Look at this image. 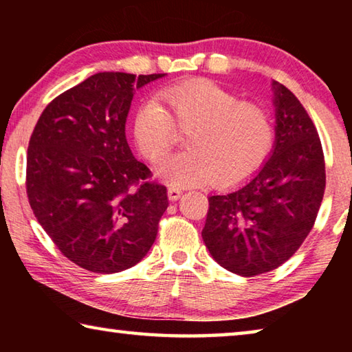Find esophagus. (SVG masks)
Masks as SVG:
<instances>
[{
  "instance_id": "obj_1",
  "label": "esophagus",
  "mask_w": 352,
  "mask_h": 352,
  "mask_svg": "<svg viewBox=\"0 0 352 352\" xmlns=\"http://www.w3.org/2000/svg\"><path fill=\"white\" fill-rule=\"evenodd\" d=\"M182 194H183L182 190L177 189V188H169V189H168V197H169L170 201H175V200L180 199Z\"/></svg>"
}]
</instances>
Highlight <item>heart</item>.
Wrapping results in <instances>:
<instances>
[{
  "mask_svg": "<svg viewBox=\"0 0 352 352\" xmlns=\"http://www.w3.org/2000/svg\"><path fill=\"white\" fill-rule=\"evenodd\" d=\"M158 99H147L133 118V138L151 162L169 152L175 126L188 132L189 151L174 155L155 168L172 186H195L214 180L217 186L245 182L269 157L275 124L262 107L242 102L241 96L211 80H189L164 88Z\"/></svg>",
  "mask_w": 352,
  "mask_h": 352,
  "instance_id": "b5f03b06",
  "label": "heart"
}]
</instances>
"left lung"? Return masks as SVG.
I'll use <instances>...</instances> for the list:
<instances>
[{
	"mask_svg": "<svg viewBox=\"0 0 352 352\" xmlns=\"http://www.w3.org/2000/svg\"><path fill=\"white\" fill-rule=\"evenodd\" d=\"M275 142L269 160L239 188L208 197L201 237L228 272H272L311 233L326 186L324 157L312 119L290 90L272 82Z\"/></svg>",
	"mask_w": 352,
	"mask_h": 352,
	"instance_id": "1",
	"label": "left lung"
}]
</instances>
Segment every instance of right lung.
Listing matches in <instances>:
<instances>
[{
    "label": "right lung",
    "instance_id": "right-lung-1",
    "mask_svg": "<svg viewBox=\"0 0 352 352\" xmlns=\"http://www.w3.org/2000/svg\"><path fill=\"white\" fill-rule=\"evenodd\" d=\"M166 74H93L41 113L28 148V199L57 248L94 273L127 270L157 239L166 188L133 157L126 122L135 90Z\"/></svg>",
    "mask_w": 352,
    "mask_h": 352
}]
</instances>
